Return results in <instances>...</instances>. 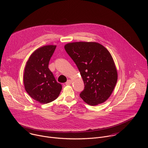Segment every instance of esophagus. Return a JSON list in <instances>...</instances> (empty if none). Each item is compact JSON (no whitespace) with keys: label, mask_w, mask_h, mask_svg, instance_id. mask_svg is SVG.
<instances>
[{"label":"esophagus","mask_w":148,"mask_h":148,"mask_svg":"<svg viewBox=\"0 0 148 148\" xmlns=\"http://www.w3.org/2000/svg\"><path fill=\"white\" fill-rule=\"evenodd\" d=\"M71 82H72V81L70 80V79H69V80H67V81L66 82V84L67 86H69V85H70V84H71Z\"/></svg>","instance_id":"obj_1"}]
</instances>
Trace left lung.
Instances as JSON below:
<instances>
[{
	"instance_id": "1",
	"label": "left lung",
	"mask_w": 148,
	"mask_h": 148,
	"mask_svg": "<svg viewBox=\"0 0 148 148\" xmlns=\"http://www.w3.org/2000/svg\"><path fill=\"white\" fill-rule=\"evenodd\" d=\"M64 49L77 65L84 83L79 96L92 106L106 101L117 82L118 73L109 51L97 42H73Z\"/></svg>"
}]
</instances>
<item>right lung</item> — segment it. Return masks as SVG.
<instances>
[{
	"instance_id": "obj_1",
	"label": "right lung",
	"mask_w": 148,
	"mask_h": 148,
	"mask_svg": "<svg viewBox=\"0 0 148 148\" xmlns=\"http://www.w3.org/2000/svg\"><path fill=\"white\" fill-rule=\"evenodd\" d=\"M56 48V45H47L37 49L30 56L25 68V88L33 99L41 103L53 101L62 90L49 69Z\"/></svg>"
}]
</instances>
